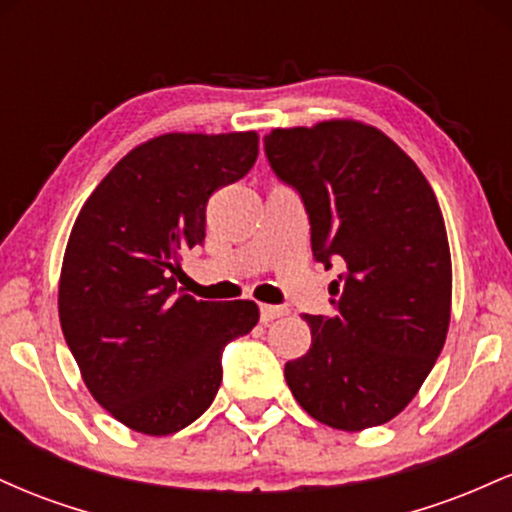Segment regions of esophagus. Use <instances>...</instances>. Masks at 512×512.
<instances>
[{"instance_id":"esophagus-1","label":"esophagus","mask_w":512,"mask_h":512,"mask_svg":"<svg viewBox=\"0 0 512 512\" xmlns=\"http://www.w3.org/2000/svg\"><path fill=\"white\" fill-rule=\"evenodd\" d=\"M286 315V308H281V305H260V320L267 325V322L276 320V317Z\"/></svg>"}]
</instances>
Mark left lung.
<instances>
[{
    "label": "left lung",
    "instance_id": "8db88e82",
    "mask_svg": "<svg viewBox=\"0 0 512 512\" xmlns=\"http://www.w3.org/2000/svg\"><path fill=\"white\" fill-rule=\"evenodd\" d=\"M264 151L301 195L317 262L344 269L332 315H305L308 354L286 383L320 424L363 431L414 399L443 351L452 262L438 199L419 166L356 120L272 129Z\"/></svg>",
    "mask_w": 512,
    "mask_h": 512
}]
</instances>
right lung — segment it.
I'll use <instances>...</instances> for the list:
<instances>
[{
	"mask_svg": "<svg viewBox=\"0 0 512 512\" xmlns=\"http://www.w3.org/2000/svg\"><path fill=\"white\" fill-rule=\"evenodd\" d=\"M257 132H170L134 146L76 216L60 274V325L81 378L120 424L170 436L221 385V351L260 320L252 301L178 291L180 252L207 231V202L248 175Z\"/></svg>",
	"mask_w": 512,
	"mask_h": 512,
	"instance_id": "right-lung-1",
	"label": "right lung"
}]
</instances>
